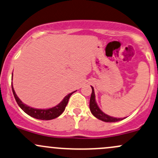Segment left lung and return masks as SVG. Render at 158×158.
<instances>
[{"mask_svg": "<svg viewBox=\"0 0 158 158\" xmlns=\"http://www.w3.org/2000/svg\"><path fill=\"white\" fill-rule=\"evenodd\" d=\"M91 88H92V93H91V98H90L89 107L91 112L92 113V115L94 116V117L100 119V120L105 121V122H116V121H121L124 118H118L112 117V116L106 115L104 112H102L101 110L98 107V106L96 103V100H95L94 91V88L92 86H91Z\"/></svg>", "mask_w": 158, "mask_h": 158, "instance_id": "8db88e82", "label": "left lung"}]
</instances>
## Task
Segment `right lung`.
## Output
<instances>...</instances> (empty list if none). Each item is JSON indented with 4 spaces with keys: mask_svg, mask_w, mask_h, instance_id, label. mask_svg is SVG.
I'll list each match as a JSON object with an SVG mask.
<instances>
[{
    "mask_svg": "<svg viewBox=\"0 0 158 158\" xmlns=\"http://www.w3.org/2000/svg\"><path fill=\"white\" fill-rule=\"evenodd\" d=\"M12 90H13V93L15 100H16L17 103L19 106L20 108L28 115L34 118L40 119V120H52V119L58 117V116L61 115L62 112L64 111L66 106H67L70 96L73 94V92H75V91H73V92L67 94L59 104L55 106V107L46 109V110H40V109L32 108V107L28 106L22 103V100L18 98V96L15 94L13 84H12Z\"/></svg>",
    "mask_w": 158,
    "mask_h": 158,
    "instance_id": "right-lung-1",
    "label": "right lung"
}]
</instances>
